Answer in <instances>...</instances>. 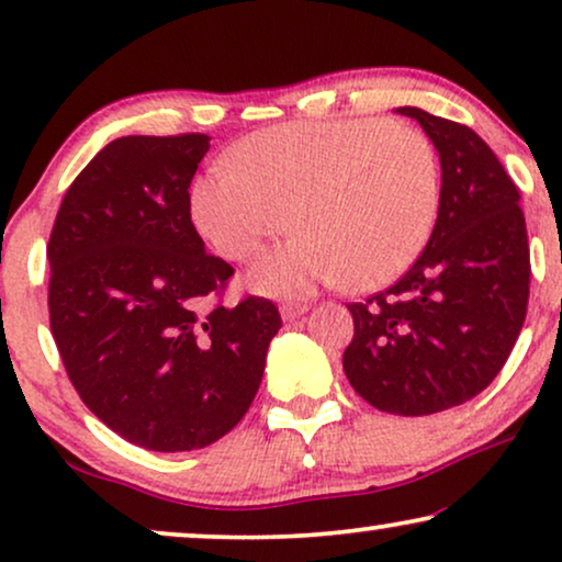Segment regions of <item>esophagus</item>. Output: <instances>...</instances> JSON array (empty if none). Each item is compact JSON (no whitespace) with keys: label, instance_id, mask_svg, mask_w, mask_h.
<instances>
[{"label":"esophagus","instance_id":"obj_1","mask_svg":"<svg viewBox=\"0 0 562 562\" xmlns=\"http://www.w3.org/2000/svg\"><path fill=\"white\" fill-rule=\"evenodd\" d=\"M310 310L306 304H299V302H289V304H281V319L283 322H294L296 317H302V314Z\"/></svg>","mask_w":562,"mask_h":562}]
</instances>
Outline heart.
<instances>
[{
    "label": "heart",
    "instance_id": "1",
    "mask_svg": "<svg viewBox=\"0 0 562 562\" xmlns=\"http://www.w3.org/2000/svg\"><path fill=\"white\" fill-rule=\"evenodd\" d=\"M440 164L419 130L383 120L289 122L245 137L229 164L191 191V220L217 256L243 263L268 240L245 283L296 299L340 283L371 291L402 276L432 235Z\"/></svg>",
    "mask_w": 562,
    "mask_h": 562
}]
</instances>
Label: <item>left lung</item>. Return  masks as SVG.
<instances>
[{"label":"left lung","mask_w":562,"mask_h":562,"mask_svg":"<svg viewBox=\"0 0 562 562\" xmlns=\"http://www.w3.org/2000/svg\"><path fill=\"white\" fill-rule=\"evenodd\" d=\"M396 112L417 120L440 153V212L409 271L348 304L356 335L342 368L375 409L422 417L496 379L525 325L532 268L519 191L494 150L460 122L417 106Z\"/></svg>","instance_id":"8db88e82"}]
</instances>
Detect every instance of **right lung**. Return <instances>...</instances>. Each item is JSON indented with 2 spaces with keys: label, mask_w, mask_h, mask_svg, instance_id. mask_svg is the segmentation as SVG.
I'll return each instance as SVG.
<instances>
[{
  "label": "right lung",
  "mask_w": 562,
  "mask_h": 562,
  "mask_svg": "<svg viewBox=\"0 0 562 562\" xmlns=\"http://www.w3.org/2000/svg\"><path fill=\"white\" fill-rule=\"evenodd\" d=\"M210 135L117 137L68 187L48 240L50 333L81 402L145 450H199L250 409L281 314L220 299L189 187Z\"/></svg>",
  "instance_id": "right-lung-1"
}]
</instances>
